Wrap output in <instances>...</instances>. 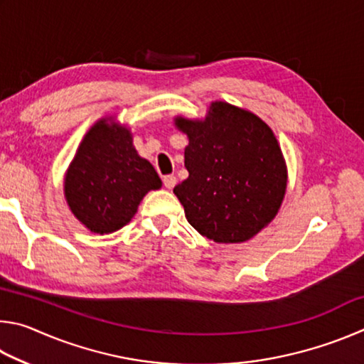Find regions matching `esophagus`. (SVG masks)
<instances>
[{
    "instance_id": "esophagus-1",
    "label": "esophagus",
    "mask_w": 364,
    "mask_h": 364,
    "mask_svg": "<svg viewBox=\"0 0 364 364\" xmlns=\"http://www.w3.org/2000/svg\"><path fill=\"white\" fill-rule=\"evenodd\" d=\"M175 184H176V176H173V175H165L164 176V186L165 188L173 189Z\"/></svg>"
}]
</instances>
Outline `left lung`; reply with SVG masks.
<instances>
[{
  "mask_svg": "<svg viewBox=\"0 0 364 364\" xmlns=\"http://www.w3.org/2000/svg\"><path fill=\"white\" fill-rule=\"evenodd\" d=\"M188 134L189 176L173 193L189 225L221 244L249 241L276 217L287 170L274 133L262 119L231 104L212 102L204 120L176 117Z\"/></svg>",
  "mask_w": 364,
  "mask_h": 364,
  "instance_id": "obj_1",
  "label": "left lung"
}]
</instances>
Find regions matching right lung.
I'll return each mask as SVG.
<instances>
[{
    "label": "right lung",
    "mask_w": 364,
    "mask_h": 364,
    "mask_svg": "<svg viewBox=\"0 0 364 364\" xmlns=\"http://www.w3.org/2000/svg\"><path fill=\"white\" fill-rule=\"evenodd\" d=\"M162 181L139 157L127 127L110 119L96 122L78 146L65 173L67 204L91 232L109 234L125 226L139 202Z\"/></svg>",
    "instance_id": "obj_1"
}]
</instances>
